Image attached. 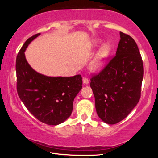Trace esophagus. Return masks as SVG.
Listing matches in <instances>:
<instances>
[{
  "label": "esophagus",
  "instance_id": "esophagus-1",
  "mask_svg": "<svg viewBox=\"0 0 158 158\" xmlns=\"http://www.w3.org/2000/svg\"><path fill=\"white\" fill-rule=\"evenodd\" d=\"M83 83H84V84H85V85L89 84V79L84 77V78H83Z\"/></svg>",
  "mask_w": 158,
  "mask_h": 158
}]
</instances>
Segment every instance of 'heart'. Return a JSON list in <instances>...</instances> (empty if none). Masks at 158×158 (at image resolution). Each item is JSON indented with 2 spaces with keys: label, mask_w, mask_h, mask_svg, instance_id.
<instances>
[{
  "label": "heart",
  "mask_w": 158,
  "mask_h": 158,
  "mask_svg": "<svg viewBox=\"0 0 158 158\" xmlns=\"http://www.w3.org/2000/svg\"><path fill=\"white\" fill-rule=\"evenodd\" d=\"M100 43V40H94L92 42V48L97 47ZM111 49L112 46L109 42H106V43L102 45L100 49L98 52L97 54L95 55V58H93V60L90 63V70L95 73H100V71L102 70L106 65V61H107L109 54H110L111 52Z\"/></svg>",
  "instance_id": "obj_1"
}]
</instances>
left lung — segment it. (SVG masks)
<instances>
[{
	"mask_svg": "<svg viewBox=\"0 0 158 158\" xmlns=\"http://www.w3.org/2000/svg\"><path fill=\"white\" fill-rule=\"evenodd\" d=\"M116 56L90 79L95 109L103 122L114 125L137 106L143 77V61L132 37L120 32Z\"/></svg>",
	"mask_w": 158,
	"mask_h": 158,
	"instance_id": "obj_1",
	"label": "left lung"
}]
</instances>
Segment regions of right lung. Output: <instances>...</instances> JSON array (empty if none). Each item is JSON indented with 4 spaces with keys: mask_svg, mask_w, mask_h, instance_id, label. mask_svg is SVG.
<instances>
[{
    "mask_svg": "<svg viewBox=\"0 0 158 158\" xmlns=\"http://www.w3.org/2000/svg\"><path fill=\"white\" fill-rule=\"evenodd\" d=\"M40 35L28 38L17 56V93L26 107L37 120L57 125L70 116L74 98L82 89V78L80 74L71 77H48L31 68L24 52Z\"/></svg>",
    "mask_w": 158,
    "mask_h": 158,
    "instance_id": "right-lung-1",
    "label": "right lung"
}]
</instances>
